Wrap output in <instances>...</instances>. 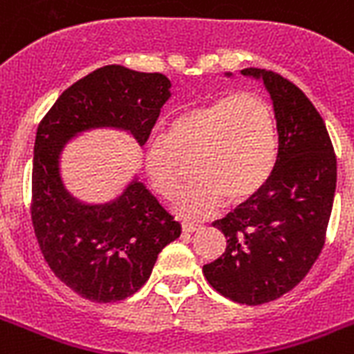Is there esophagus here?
I'll return each mask as SVG.
<instances>
[{
    "instance_id": "34e87169",
    "label": "esophagus",
    "mask_w": 354,
    "mask_h": 354,
    "mask_svg": "<svg viewBox=\"0 0 354 354\" xmlns=\"http://www.w3.org/2000/svg\"><path fill=\"white\" fill-rule=\"evenodd\" d=\"M182 230L185 233H194L202 230V224H194V222H182Z\"/></svg>"
}]
</instances>
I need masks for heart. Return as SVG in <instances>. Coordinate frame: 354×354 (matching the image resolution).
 <instances>
[{
	"label": "heart",
	"mask_w": 354,
	"mask_h": 354,
	"mask_svg": "<svg viewBox=\"0 0 354 354\" xmlns=\"http://www.w3.org/2000/svg\"><path fill=\"white\" fill-rule=\"evenodd\" d=\"M277 160L272 108L253 93L218 97L191 108L145 149V171L156 193L172 196L191 163L194 180L174 196V211L200 218L226 200L242 204L261 193Z\"/></svg>",
	"instance_id": "b5f03b06"
}]
</instances>
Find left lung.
<instances>
[{
    "instance_id": "1",
    "label": "left lung",
    "mask_w": 354,
    "mask_h": 354,
    "mask_svg": "<svg viewBox=\"0 0 354 354\" xmlns=\"http://www.w3.org/2000/svg\"><path fill=\"white\" fill-rule=\"evenodd\" d=\"M242 75L263 79L274 101L277 160L263 191L213 224L227 246L204 275L227 299L261 305L292 290L324 250L336 154L324 119L294 82L270 69Z\"/></svg>"
}]
</instances>
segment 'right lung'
Listing matches in <instances>:
<instances>
[{"instance_id": "1", "label": "right lung", "mask_w": 354, "mask_h": 354, "mask_svg": "<svg viewBox=\"0 0 354 354\" xmlns=\"http://www.w3.org/2000/svg\"><path fill=\"white\" fill-rule=\"evenodd\" d=\"M169 88L165 75L104 66L69 86L36 130L30 196L36 241L53 274L90 301L136 294L182 227L141 182L110 204H80L62 187L58 156L73 133L93 127L124 128L145 145Z\"/></svg>"}]
</instances>
